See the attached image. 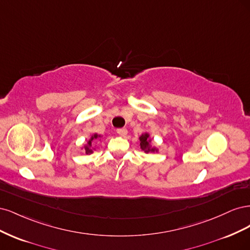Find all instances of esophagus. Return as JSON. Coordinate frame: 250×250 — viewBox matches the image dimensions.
I'll return each mask as SVG.
<instances>
[{"label":"esophagus","instance_id":"esophagus-1","mask_svg":"<svg viewBox=\"0 0 250 250\" xmlns=\"http://www.w3.org/2000/svg\"><path fill=\"white\" fill-rule=\"evenodd\" d=\"M117 133L119 135H121V137H126L128 131H127L126 128H119V129H117Z\"/></svg>","mask_w":250,"mask_h":250}]
</instances>
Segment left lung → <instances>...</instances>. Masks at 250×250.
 <instances>
[{"mask_svg": "<svg viewBox=\"0 0 250 250\" xmlns=\"http://www.w3.org/2000/svg\"><path fill=\"white\" fill-rule=\"evenodd\" d=\"M151 139L149 133L145 132L143 133L140 137V146L141 149L144 151V152L149 153V152H157V149L155 147L151 146Z\"/></svg>", "mask_w": 250, "mask_h": 250, "instance_id": "left-lung-1", "label": "left lung"}]
</instances>
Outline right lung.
Listing matches in <instances>:
<instances>
[{
  "instance_id": "add662e5",
  "label": "right lung",
  "mask_w": 250,
  "mask_h": 250,
  "mask_svg": "<svg viewBox=\"0 0 250 250\" xmlns=\"http://www.w3.org/2000/svg\"><path fill=\"white\" fill-rule=\"evenodd\" d=\"M100 138H101V135L97 134V133H94L92 137H90V139L86 143V145H84V152L86 154H90V153L94 152V150H95L94 144L96 143V141H98Z\"/></svg>"
}]
</instances>
